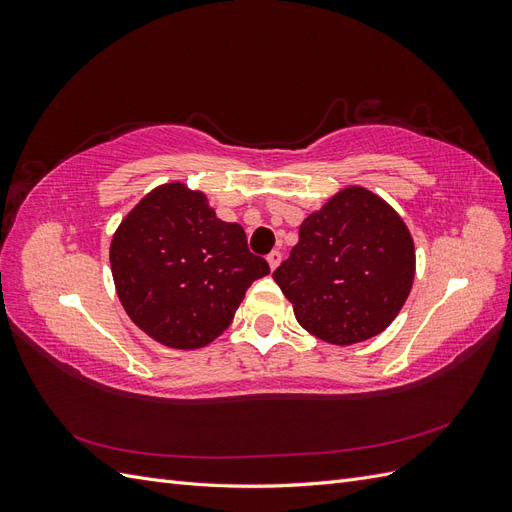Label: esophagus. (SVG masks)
Returning <instances> with one entry per match:
<instances>
[{
  "instance_id": "1",
  "label": "esophagus",
  "mask_w": 512,
  "mask_h": 512,
  "mask_svg": "<svg viewBox=\"0 0 512 512\" xmlns=\"http://www.w3.org/2000/svg\"><path fill=\"white\" fill-rule=\"evenodd\" d=\"M267 260H269V267L275 271L277 265H280V262H282V252H280V250H273V252L267 256Z\"/></svg>"
}]
</instances>
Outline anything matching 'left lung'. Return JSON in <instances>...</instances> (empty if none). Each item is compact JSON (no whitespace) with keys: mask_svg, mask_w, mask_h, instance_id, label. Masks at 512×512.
<instances>
[{"mask_svg":"<svg viewBox=\"0 0 512 512\" xmlns=\"http://www.w3.org/2000/svg\"><path fill=\"white\" fill-rule=\"evenodd\" d=\"M273 280L305 331L337 346L359 344L389 327L406 303L414 243L380 196L346 188L301 224Z\"/></svg>","mask_w":512,"mask_h":512,"instance_id":"left-lung-1","label":"left lung"}]
</instances>
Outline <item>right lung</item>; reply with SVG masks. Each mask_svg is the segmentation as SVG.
Masks as SVG:
<instances>
[{
	"label": "right lung",
	"mask_w": 512,
	"mask_h": 512,
	"mask_svg": "<svg viewBox=\"0 0 512 512\" xmlns=\"http://www.w3.org/2000/svg\"><path fill=\"white\" fill-rule=\"evenodd\" d=\"M111 269L121 305L156 342L192 350L222 335L245 290L269 275L245 230L215 218L203 192L168 183L117 228Z\"/></svg>",
	"instance_id": "1"
}]
</instances>
